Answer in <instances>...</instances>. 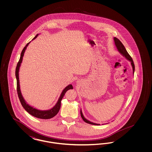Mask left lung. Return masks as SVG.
Returning a JSON list of instances; mask_svg holds the SVG:
<instances>
[{"label":"left lung","mask_w":152,"mask_h":152,"mask_svg":"<svg viewBox=\"0 0 152 152\" xmlns=\"http://www.w3.org/2000/svg\"><path fill=\"white\" fill-rule=\"evenodd\" d=\"M114 40H115V45H116V47L118 50V51H119L123 55H124L125 58H126L128 60H129L131 62V64L133 68V73L134 72V69H135V66H134V64L133 63V60L132 59V57L129 55V54L128 53V52L126 50L125 47L124 46L123 43L120 42V40L119 39H118L117 37H114ZM80 115H81V117L82 118V119L83 120V121H84L86 123L89 124H92V125H99V124H95V123H92L88 120H87L86 118H84V117L83 115L82 112L81 110L80 111Z\"/></svg>","instance_id":"left-lung-1"}]
</instances>
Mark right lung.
<instances>
[{"mask_svg": "<svg viewBox=\"0 0 152 152\" xmlns=\"http://www.w3.org/2000/svg\"><path fill=\"white\" fill-rule=\"evenodd\" d=\"M38 34L35 36V37L33 39H35L36 38V37L37 36ZM29 43L26 44V45L24 47V48H23V50H22V53H21V55H20V59L17 64V66L16 67V71H15V76H16V81H17V92H18V95L19 99V100L20 101V103L22 104L23 107L24 109L30 115H31L32 116H34L36 118H41V119H50L52 117H53L54 116H56L58 114L60 107H61V101L63 99V97H64L65 92L71 89H73V87L72 85H69L67 87H65L64 89V90L63 91L61 94L60 95L58 102L56 103V104L55 105V106L54 107H53L52 108L48 110H37L35 108H34L33 107L29 106L28 104H27L25 100H24L23 96H22V94L20 92V85H19V68L20 66V64L22 63V60H23V57L24 55V53L25 52V50L27 48V47Z\"/></svg>", "mask_w": 152, "mask_h": 152, "instance_id": "1", "label": "right lung"}]
</instances>
